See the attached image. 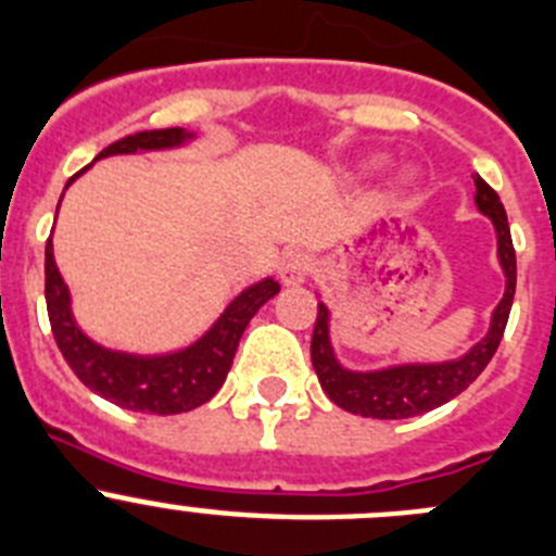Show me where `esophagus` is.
Returning <instances> with one entry per match:
<instances>
[{
	"label": "esophagus",
	"instance_id": "esophagus-1",
	"mask_svg": "<svg viewBox=\"0 0 556 556\" xmlns=\"http://www.w3.org/2000/svg\"><path fill=\"white\" fill-rule=\"evenodd\" d=\"M309 271H313V257L302 249H290L279 257L277 274L285 285H302L309 277Z\"/></svg>",
	"mask_w": 556,
	"mask_h": 556
}]
</instances>
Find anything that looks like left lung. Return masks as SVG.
Masks as SVG:
<instances>
[{
  "label": "left lung",
  "mask_w": 556,
  "mask_h": 556,
  "mask_svg": "<svg viewBox=\"0 0 556 556\" xmlns=\"http://www.w3.org/2000/svg\"><path fill=\"white\" fill-rule=\"evenodd\" d=\"M477 186V207L482 214L491 216L500 238V263L505 268L507 288L502 302L496 304L491 331L477 342L475 349L455 362L444 365H406V367H389L378 372H351L337 365L334 354L329 345V309L318 304V318L313 329V367L318 372V381L326 395L340 408L351 414L372 419H408L417 414L430 412V408L444 406L460 395L477 376H480L489 362L494 359L500 349L502 334H505L507 318H510L513 295H516V249H513L510 225H507L505 205L500 194L491 189L480 175H475Z\"/></svg>",
  "instance_id": "left-lung-1"
}]
</instances>
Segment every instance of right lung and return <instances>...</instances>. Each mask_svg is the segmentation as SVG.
Instances as JSON below:
<instances>
[{
	"instance_id": "1",
	"label": "right lung",
	"mask_w": 556,
	"mask_h": 556,
	"mask_svg": "<svg viewBox=\"0 0 556 556\" xmlns=\"http://www.w3.org/2000/svg\"><path fill=\"white\" fill-rule=\"evenodd\" d=\"M189 137L191 134H186L184 128L139 131L103 148L98 159L137 153V150L173 148ZM79 175H74L71 180H76ZM71 180H67V186H71ZM277 293L279 282H274V279H263V282L247 288L216 320L214 329L184 351H175L167 356L117 354V351L101 349L98 342L81 334L74 315H71V295H67L65 282L56 271L51 238L46 241V309H49L56 349L62 351L71 370L85 387L112 401L114 406L128 408V412L184 414L211 401L225 383L247 324Z\"/></svg>"
}]
</instances>
